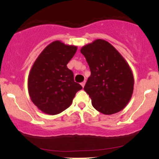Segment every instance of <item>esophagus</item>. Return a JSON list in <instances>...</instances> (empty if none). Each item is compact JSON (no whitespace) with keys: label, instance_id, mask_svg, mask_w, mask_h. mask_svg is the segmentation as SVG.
<instances>
[{"label":"esophagus","instance_id":"34e87169","mask_svg":"<svg viewBox=\"0 0 159 159\" xmlns=\"http://www.w3.org/2000/svg\"><path fill=\"white\" fill-rule=\"evenodd\" d=\"M85 84H86V81H83V82H82V83H81V85L82 86V87H84Z\"/></svg>","mask_w":159,"mask_h":159}]
</instances>
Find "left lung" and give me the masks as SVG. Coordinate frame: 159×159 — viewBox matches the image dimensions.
<instances>
[{
	"instance_id": "obj_1",
	"label": "left lung",
	"mask_w": 159,
	"mask_h": 159,
	"mask_svg": "<svg viewBox=\"0 0 159 159\" xmlns=\"http://www.w3.org/2000/svg\"><path fill=\"white\" fill-rule=\"evenodd\" d=\"M81 52L91 71L84 90L94 108L106 115L123 110L134 90V76L125 58L111 43L102 39L84 45Z\"/></svg>"
}]
</instances>
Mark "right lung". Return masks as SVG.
<instances>
[{"instance_id":"add662e5","label":"right lung","mask_w":159,"mask_h":159,"mask_svg":"<svg viewBox=\"0 0 159 159\" xmlns=\"http://www.w3.org/2000/svg\"><path fill=\"white\" fill-rule=\"evenodd\" d=\"M77 48L56 40L47 45L34 61L27 79L28 93L43 113H61L72 105L76 93L82 89L66 66Z\"/></svg>"}]
</instances>
